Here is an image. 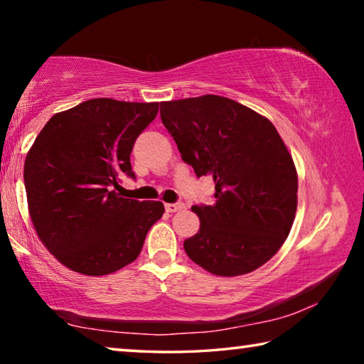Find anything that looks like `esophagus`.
<instances>
[{
  "mask_svg": "<svg viewBox=\"0 0 364 364\" xmlns=\"http://www.w3.org/2000/svg\"><path fill=\"white\" fill-rule=\"evenodd\" d=\"M184 208L183 202H175V204H165V210L170 212V213H175V212H180Z\"/></svg>",
  "mask_w": 364,
  "mask_h": 364,
  "instance_id": "1",
  "label": "esophagus"
}]
</instances>
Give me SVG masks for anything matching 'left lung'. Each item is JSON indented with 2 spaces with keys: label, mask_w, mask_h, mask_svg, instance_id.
<instances>
[{
  "label": "left lung",
  "mask_w": 364,
  "mask_h": 364,
  "mask_svg": "<svg viewBox=\"0 0 364 364\" xmlns=\"http://www.w3.org/2000/svg\"><path fill=\"white\" fill-rule=\"evenodd\" d=\"M160 119L197 176H212L213 205L184 241L188 257L215 276L247 274L273 258L297 212L295 164L273 123L230 97L204 95L160 104Z\"/></svg>",
  "instance_id": "left-lung-1"
}]
</instances>
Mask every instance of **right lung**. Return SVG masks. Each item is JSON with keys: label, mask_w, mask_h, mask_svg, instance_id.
I'll return each instance as SVG.
<instances>
[{"label": "right lung", "mask_w": 364, "mask_h": 364, "mask_svg": "<svg viewBox=\"0 0 364 364\" xmlns=\"http://www.w3.org/2000/svg\"><path fill=\"white\" fill-rule=\"evenodd\" d=\"M157 112L159 102L96 97L54 114L27 152L30 220L43 245L75 273L104 276L130 264L162 218V202L117 193L122 173L134 176L133 144Z\"/></svg>", "instance_id": "add662e5"}]
</instances>
